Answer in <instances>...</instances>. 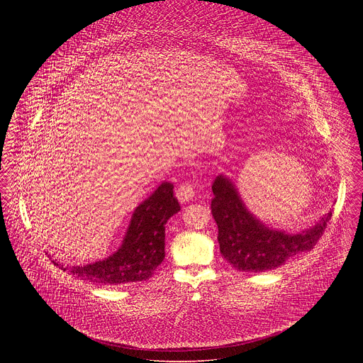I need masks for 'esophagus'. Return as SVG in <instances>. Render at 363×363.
Listing matches in <instances>:
<instances>
[{"label": "esophagus", "mask_w": 363, "mask_h": 363, "mask_svg": "<svg viewBox=\"0 0 363 363\" xmlns=\"http://www.w3.org/2000/svg\"><path fill=\"white\" fill-rule=\"evenodd\" d=\"M176 197L180 201V204H186V203L191 201L194 199V189H193V186L189 184V183L179 186V189L176 191Z\"/></svg>", "instance_id": "34e87169"}]
</instances>
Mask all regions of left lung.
I'll return each instance as SVG.
<instances>
[{
  "instance_id": "left-lung-1",
  "label": "left lung",
  "mask_w": 363,
  "mask_h": 363,
  "mask_svg": "<svg viewBox=\"0 0 363 363\" xmlns=\"http://www.w3.org/2000/svg\"><path fill=\"white\" fill-rule=\"evenodd\" d=\"M211 212L218 225L220 255L239 271L264 272L309 252L321 238L333 212L324 213L313 226L289 233L272 229L249 211L239 190L225 174L212 184Z\"/></svg>"
}]
</instances>
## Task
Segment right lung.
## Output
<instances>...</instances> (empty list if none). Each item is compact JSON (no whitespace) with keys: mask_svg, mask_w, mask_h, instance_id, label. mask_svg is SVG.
Returning a JSON list of instances; mask_svg holds the SVG:
<instances>
[{"mask_svg":"<svg viewBox=\"0 0 363 363\" xmlns=\"http://www.w3.org/2000/svg\"><path fill=\"white\" fill-rule=\"evenodd\" d=\"M173 184L163 182L134 209L121 246L107 259L85 265L60 262L68 274L98 285H121L150 279L164 259V225L180 211Z\"/></svg>","mask_w":363,"mask_h":363,"instance_id":"1","label":"right lung"}]
</instances>
